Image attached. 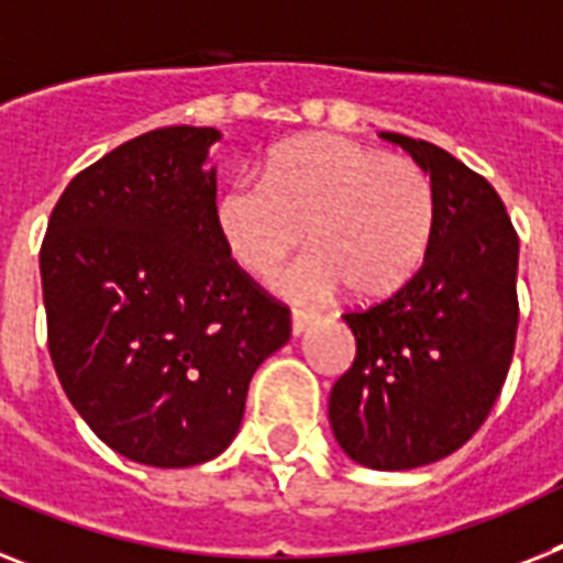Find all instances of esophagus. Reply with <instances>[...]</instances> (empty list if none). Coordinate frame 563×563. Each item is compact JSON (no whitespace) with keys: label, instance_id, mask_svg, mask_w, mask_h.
<instances>
[{"label":"esophagus","instance_id":"34e87169","mask_svg":"<svg viewBox=\"0 0 563 563\" xmlns=\"http://www.w3.org/2000/svg\"><path fill=\"white\" fill-rule=\"evenodd\" d=\"M310 322H313V313H305V310H292V319H290L292 336H301V333L308 331Z\"/></svg>","mask_w":563,"mask_h":563}]
</instances>
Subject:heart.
Wrapping results in <instances>:
<instances>
[{
  "instance_id": "b5f03b06",
  "label": "heart",
  "mask_w": 563,
  "mask_h": 563,
  "mask_svg": "<svg viewBox=\"0 0 563 563\" xmlns=\"http://www.w3.org/2000/svg\"><path fill=\"white\" fill-rule=\"evenodd\" d=\"M216 227L230 255L273 276L296 250L313 253L276 282L292 301L331 299L342 285L376 299L402 287L426 258L434 230L429 172L347 137H310L282 148L262 178H235L216 198Z\"/></svg>"
}]
</instances>
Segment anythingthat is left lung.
I'll return each instance as SVG.
<instances>
[{"label":"left lung","instance_id":"8db88e82","mask_svg":"<svg viewBox=\"0 0 563 563\" xmlns=\"http://www.w3.org/2000/svg\"><path fill=\"white\" fill-rule=\"evenodd\" d=\"M429 172L434 230L394 296L345 313L354 365L331 388L339 449L406 472L457 452L489 417L518 331V235L486 178L434 143L379 132Z\"/></svg>","mask_w":563,"mask_h":563}]
</instances>
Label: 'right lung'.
<instances>
[{
  "instance_id": "add662e5",
  "label": "right lung",
  "mask_w": 563,
  "mask_h": 563,
  "mask_svg": "<svg viewBox=\"0 0 563 563\" xmlns=\"http://www.w3.org/2000/svg\"><path fill=\"white\" fill-rule=\"evenodd\" d=\"M218 141L207 125H166L118 146L65 187L40 250L65 397L143 466L224 452L255 368L290 339V310L218 235Z\"/></svg>"
}]
</instances>
